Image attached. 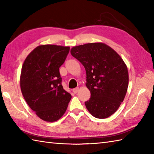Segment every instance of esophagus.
I'll return each mask as SVG.
<instances>
[{
    "mask_svg": "<svg viewBox=\"0 0 154 154\" xmlns=\"http://www.w3.org/2000/svg\"><path fill=\"white\" fill-rule=\"evenodd\" d=\"M78 91H79V87H77V88H75V89H73V92L75 94H76L78 92Z\"/></svg>",
    "mask_w": 154,
    "mask_h": 154,
    "instance_id": "34e87169",
    "label": "esophagus"
}]
</instances>
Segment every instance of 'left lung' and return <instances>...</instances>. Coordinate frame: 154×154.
Here are the masks:
<instances>
[{
	"mask_svg": "<svg viewBox=\"0 0 154 154\" xmlns=\"http://www.w3.org/2000/svg\"><path fill=\"white\" fill-rule=\"evenodd\" d=\"M71 54L86 70L91 98L85 104L97 119H106L119 109L128 86V71L119 54L102 42L74 46Z\"/></svg>",
	"mask_w": 154,
	"mask_h": 154,
	"instance_id": "8db88e82",
	"label": "left lung"
}]
</instances>
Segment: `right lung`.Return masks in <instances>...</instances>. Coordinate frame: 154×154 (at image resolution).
Wrapping results in <instances>:
<instances>
[{"label":"right lung","instance_id":"1","mask_svg":"<svg viewBox=\"0 0 154 154\" xmlns=\"http://www.w3.org/2000/svg\"><path fill=\"white\" fill-rule=\"evenodd\" d=\"M69 46L40 45L22 65L20 83L26 102L40 119L52 122L60 119L71 95L61 83L59 68L69 51Z\"/></svg>","mask_w":154,"mask_h":154}]
</instances>
